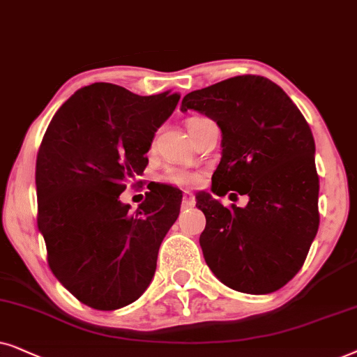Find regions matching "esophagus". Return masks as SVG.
<instances>
[{
    "label": "esophagus",
    "mask_w": 357,
    "mask_h": 357,
    "mask_svg": "<svg viewBox=\"0 0 357 357\" xmlns=\"http://www.w3.org/2000/svg\"><path fill=\"white\" fill-rule=\"evenodd\" d=\"M194 197H192V194L189 192V191H186L184 192V196H183V208H189V207H194Z\"/></svg>",
    "instance_id": "34e87169"
}]
</instances>
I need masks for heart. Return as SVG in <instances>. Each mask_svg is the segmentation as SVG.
I'll use <instances>...</instances> for the list:
<instances>
[{
  "instance_id": "heart-1",
  "label": "heart",
  "mask_w": 357,
  "mask_h": 357,
  "mask_svg": "<svg viewBox=\"0 0 357 357\" xmlns=\"http://www.w3.org/2000/svg\"><path fill=\"white\" fill-rule=\"evenodd\" d=\"M201 117H192L189 119L188 123H191L194 121H199ZM166 179L169 183L178 184V186H192V184L197 183L199 176L196 173H191L188 169H181V168H171L166 171Z\"/></svg>"
}]
</instances>
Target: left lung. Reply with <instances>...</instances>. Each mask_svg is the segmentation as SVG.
<instances>
[{
	"instance_id": "left-lung-1",
	"label": "left lung",
	"mask_w": 357,
	"mask_h": 357,
	"mask_svg": "<svg viewBox=\"0 0 357 357\" xmlns=\"http://www.w3.org/2000/svg\"><path fill=\"white\" fill-rule=\"evenodd\" d=\"M188 109L222 132L211 191L248 196L245 207L231 208L208 192L196 196L206 215L199 238L204 259L234 291H279L301 271L320 223L310 127L281 86L256 75L189 93L181 102V111Z\"/></svg>"
}]
</instances>
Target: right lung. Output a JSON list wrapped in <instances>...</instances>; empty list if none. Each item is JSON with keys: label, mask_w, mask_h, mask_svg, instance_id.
I'll return each instance as SVG.
<instances>
[{"label": "right lung", "mask_w": 357, "mask_h": 357, "mask_svg": "<svg viewBox=\"0 0 357 357\" xmlns=\"http://www.w3.org/2000/svg\"><path fill=\"white\" fill-rule=\"evenodd\" d=\"M179 98L93 83L61 104L49 123L36 163L37 225L52 273L84 305L117 310L153 279L181 191L166 184L150 189L134 215L119 196L144 174L155 132Z\"/></svg>", "instance_id": "obj_1"}]
</instances>
